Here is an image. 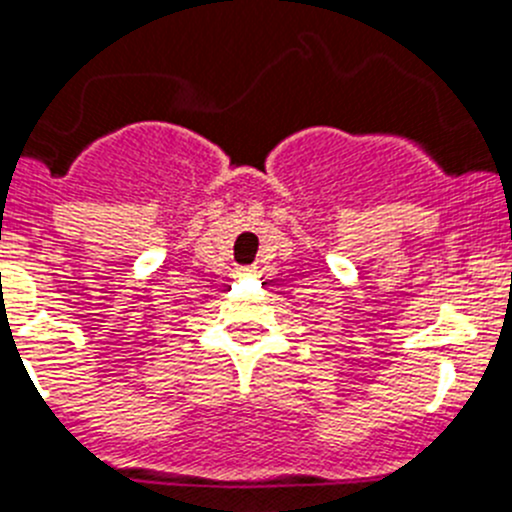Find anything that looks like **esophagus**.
Segmentation results:
<instances>
[{"label":"esophagus","instance_id":"esophagus-1","mask_svg":"<svg viewBox=\"0 0 512 512\" xmlns=\"http://www.w3.org/2000/svg\"><path fill=\"white\" fill-rule=\"evenodd\" d=\"M237 275H255V267H242V270H237Z\"/></svg>","mask_w":512,"mask_h":512}]
</instances>
